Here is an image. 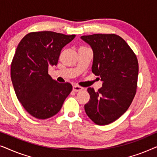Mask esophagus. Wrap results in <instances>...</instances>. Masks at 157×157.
Wrapping results in <instances>:
<instances>
[{
  "label": "esophagus",
  "instance_id": "esophagus-1",
  "mask_svg": "<svg viewBox=\"0 0 157 157\" xmlns=\"http://www.w3.org/2000/svg\"><path fill=\"white\" fill-rule=\"evenodd\" d=\"M83 89V88L80 86H78V85H74V86H73V91L75 92L81 91H82Z\"/></svg>",
  "mask_w": 157,
  "mask_h": 157
}]
</instances>
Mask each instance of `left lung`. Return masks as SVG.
I'll return each mask as SVG.
<instances>
[{"label":"left lung","instance_id":"1","mask_svg":"<svg viewBox=\"0 0 157 157\" xmlns=\"http://www.w3.org/2000/svg\"><path fill=\"white\" fill-rule=\"evenodd\" d=\"M94 52L92 72L99 76L102 87L88 88L89 101L84 109L96 124L107 125L121 117L136 92L139 63L125 40L116 34L96 33L81 36Z\"/></svg>","mask_w":157,"mask_h":157}]
</instances>
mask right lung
Listing matches in <instances>:
<instances>
[{"instance_id":"obj_1","label":"right lung","mask_w":157,"mask_h":157,"mask_svg":"<svg viewBox=\"0 0 157 157\" xmlns=\"http://www.w3.org/2000/svg\"><path fill=\"white\" fill-rule=\"evenodd\" d=\"M75 36L31 32L17 46L10 77L17 98L32 117L46 119L56 115L72 91L70 83H59L51 78L48 66L57 65L61 49Z\"/></svg>"}]
</instances>
